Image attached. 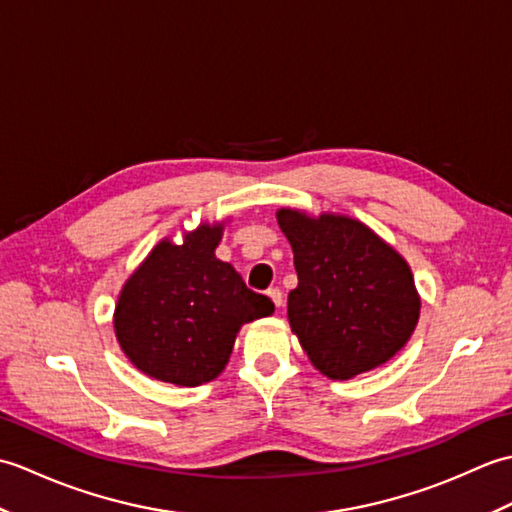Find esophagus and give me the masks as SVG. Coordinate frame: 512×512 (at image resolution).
I'll return each mask as SVG.
<instances>
[{
    "label": "esophagus",
    "mask_w": 512,
    "mask_h": 512,
    "mask_svg": "<svg viewBox=\"0 0 512 512\" xmlns=\"http://www.w3.org/2000/svg\"><path fill=\"white\" fill-rule=\"evenodd\" d=\"M268 297L273 299V303H275L277 308L281 306V303H284V295H281V290H279V288H270V290H268Z\"/></svg>",
    "instance_id": "34e87169"
}]
</instances>
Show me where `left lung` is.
Listing matches in <instances>:
<instances>
[{
	"instance_id": "1",
	"label": "left lung",
	"mask_w": 512,
	"mask_h": 512,
	"mask_svg": "<svg viewBox=\"0 0 512 512\" xmlns=\"http://www.w3.org/2000/svg\"><path fill=\"white\" fill-rule=\"evenodd\" d=\"M299 286L288 321L310 363L350 380L387 363L416 330L420 295L409 264L372 228L347 215L279 209Z\"/></svg>"
}]
</instances>
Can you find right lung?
I'll return each mask as SVG.
<instances>
[{
    "label": "right lung",
    "instance_id": "obj_1",
    "mask_svg": "<svg viewBox=\"0 0 512 512\" xmlns=\"http://www.w3.org/2000/svg\"><path fill=\"white\" fill-rule=\"evenodd\" d=\"M224 222L200 224L182 244L162 239L125 281L114 310L121 350L140 372L180 387L217 378L244 323L270 317L275 303L248 290L215 257Z\"/></svg>",
    "mask_w": 512,
    "mask_h": 512
}]
</instances>
